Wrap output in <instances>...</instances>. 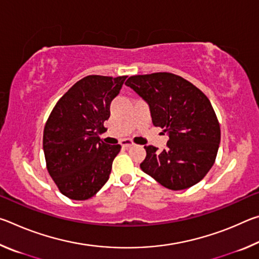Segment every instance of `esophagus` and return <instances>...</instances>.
<instances>
[{"label":"esophagus","instance_id":"1","mask_svg":"<svg viewBox=\"0 0 259 259\" xmlns=\"http://www.w3.org/2000/svg\"><path fill=\"white\" fill-rule=\"evenodd\" d=\"M134 145V143H133V140H130V139H123L121 142V146L122 147H125V148H128V147H131Z\"/></svg>","mask_w":259,"mask_h":259}]
</instances>
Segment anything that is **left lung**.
<instances>
[{
  "label": "left lung",
  "mask_w": 259,
  "mask_h": 259,
  "mask_svg": "<svg viewBox=\"0 0 259 259\" xmlns=\"http://www.w3.org/2000/svg\"><path fill=\"white\" fill-rule=\"evenodd\" d=\"M150 107L152 122L168 133L166 148L145 146L140 168L172 191L198 184L216 160L221 128L202 91L171 73L130 76L125 82Z\"/></svg>",
  "instance_id": "8db88e82"
}]
</instances>
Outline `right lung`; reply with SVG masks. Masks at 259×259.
Wrapping results in <instances>:
<instances>
[{"instance_id": "obj_1", "label": "right lung", "mask_w": 259, "mask_h": 259, "mask_svg": "<svg viewBox=\"0 0 259 259\" xmlns=\"http://www.w3.org/2000/svg\"><path fill=\"white\" fill-rule=\"evenodd\" d=\"M125 78L83 77L58 100L47 121L43 151L48 171L69 199H90L108 181L121 146L105 144L100 134Z\"/></svg>"}]
</instances>
